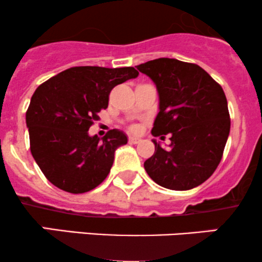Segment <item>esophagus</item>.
Instances as JSON below:
<instances>
[{"instance_id":"obj_1","label":"esophagus","mask_w":262,"mask_h":262,"mask_svg":"<svg viewBox=\"0 0 262 262\" xmlns=\"http://www.w3.org/2000/svg\"><path fill=\"white\" fill-rule=\"evenodd\" d=\"M140 142H141V138L140 137H132V136L128 137V143L137 144V143H140Z\"/></svg>"}]
</instances>
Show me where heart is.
I'll list each match as a JSON object with an SVG mask.
<instances>
[{
  "label": "heart",
  "instance_id": "b5f03b06",
  "mask_svg": "<svg viewBox=\"0 0 262 262\" xmlns=\"http://www.w3.org/2000/svg\"><path fill=\"white\" fill-rule=\"evenodd\" d=\"M131 130H136V127H135V126H132V127H131Z\"/></svg>",
  "mask_w": 262,
  "mask_h": 262
}]
</instances>
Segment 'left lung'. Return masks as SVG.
I'll list each match as a JSON object with an SVG mask.
<instances>
[{
  "mask_svg": "<svg viewBox=\"0 0 262 262\" xmlns=\"http://www.w3.org/2000/svg\"><path fill=\"white\" fill-rule=\"evenodd\" d=\"M156 83L159 113L153 136L170 134V148L153 141L155 155L144 169L155 183L170 190H190L213 174L230 130L222 87L196 63L162 57L137 66ZM164 137V136H162Z\"/></svg>",
  "mask_w": 262,
  "mask_h": 262,
  "instance_id": "obj_1",
  "label": "left lung"
}]
</instances>
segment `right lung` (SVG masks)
<instances>
[{
    "label": "right lung",
    "instance_id": "obj_1",
    "mask_svg": "<svg viewBox=\"0 0 262 262\" xmlns=\"http://www.w3.org/2000/svg\"><path fill=\"white\" fill-rule=\"evenodd\" d=\"M137 76L134 67L78 66L36 88L26 114L30 152L51 184L83 193L105 180L114 153L127 137L114 128L100 140L88 130L107 107L112 89Z\"/></svg>",
    "mask_w": 262,
    "mask_h": 262
}]
</instances>
